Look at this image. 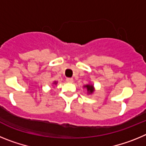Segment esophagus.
<instances>
[{"label": "esophagus", "instance_id": "obj_1", "mask_svg": "<svg viewBox=\"0 0 146 146\" xmlns=\"http://www.w3.org/2000/svg\"><path fill=\"white\" fill-rule=\"evenodd\" d=\"M66 81L68 82H73L74 80H73V78H71V77H67Z\"/></svg>", "mask_w": 146, "mask_h": 146}]
</instances>
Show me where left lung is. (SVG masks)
<instances>
[{
  "instance_id": "1",
  "label": "left lung",
  "mask_w": 146,
  "mask_h": 146,
  "mask_svg": "<svg viewBox=\"0 0 146 146\" xmlns=\"http://www.w3.org/2000/svg\"><path fill=\"white\" fill-rule=\"evenodd\" d=\"M84 88H86L87 89V91H88V94H91L94 92V88L93 85L91 84H88L84 86Z\"/></svg>"
}]
</instances>
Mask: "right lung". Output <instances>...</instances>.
I'll return each instance as SVG.
<instances>
[{"label": "right lung", "instance_id": "1", "mask_svg": "<svg viewBox=\"0 0 146 146\" xmlns=\"http://www.w3.org/2000/svg\"><path fill=\"white\" fill-rule=\"evenodd\" d=\"M53 84H57V82H54Z\"/></svg>", "mask_w": 146, "mask_h": 146}]
</instances>
